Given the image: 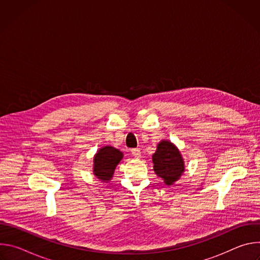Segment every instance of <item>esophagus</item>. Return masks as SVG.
<instances>
[{
	"label": "esophagus",
	"mask_w": 260,
	"mask_h": 260,
	"mask_svg": "<svg viewBox=\"0 0 260 260\" xmlns=\"http://www.w3.org/2000/svg\"><path fill=\"white\" fill-rule=\"evenodd\" d=\"M131 152H132V155H133L134 157H137V158H138V157L141 156V151H140L139 148H135V149H132Z\"/></svg>",
	"instance_id": "1"
}]
</instances>
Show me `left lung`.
<instances>
[{"label":"left lung","mask_w":260,"mask_h":260,"mask_svg":"<svg viewBox=\"0 0 260 260\" xmlns=\"http://www.w3.org/2000/svg\"><path fill=\"white\" fill-rule=\"evenodd\" d=\"M153 170L167 185H172L180 179L185 171L184 160L178 148L170 141L158 143L156 151L152 155Z\"/></svg>","instance_id":"1"}]
</instances>
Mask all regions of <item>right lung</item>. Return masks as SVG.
Instances as JSON below:
<instances>
[{
  "label": "right lung",
  "mask_w": 260,
  "mask_h": 260,
  "mask_svg": "<svg viewBox=\"0 0 260 260\" xmlns=\"http://www.w3.org/2000/svg\"><path fill=\"white\" fill-rule=\"evenodd\" d=\"M123 154L112 146H105L98 150L93 157V174L103 182L112 179L117 165Z\"/></svg>",
  "instance_id": "add662e5"
}]
</instances>
